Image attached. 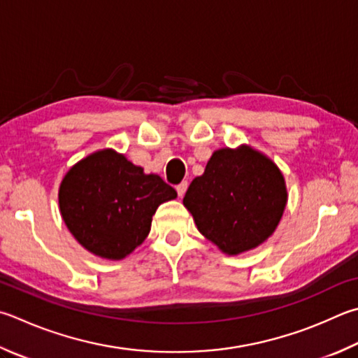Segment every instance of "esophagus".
<instances>
[{
    "label": "esophagus",
    "instance_id": "esophagus-1",
    "mask_svg": "<svg viewBox=\"0 0 358 358\" xmlns=\"http://www.w3.org/2000/svg\"><path fill=\"white\" fill-rule=\"evenodd\" d=\"M186 189H187V181H183V183H180V185L177 186V192H178V197H180V199L185 196Z\"/></svg>",
    "mask_w": 358,
    "mask_h": 358
}]
</instances>
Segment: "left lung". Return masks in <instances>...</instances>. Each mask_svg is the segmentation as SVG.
Here are the masks:
<instances>
[{"instance_id": "1", "label": "left lung", "mask_w": 358, "mask_h": 358, "mask_svg": "<svg viewBox=\"0 0 358 358\" xmlns=\"http://www.w3.org/2000/svg\"><path fill=\"white\" fill-rule=\"evenodd\" d=\"M288 194L274 162L249 145L220 148L192 180L183 205L199 231L224 253L255 249L283 216Z\"/></svg>"}]
</instances>
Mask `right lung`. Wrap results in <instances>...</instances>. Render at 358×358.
I'll return each instance as SVG.
<instances>
[{
  "label": "right lung",
  "instance_id": "add662e5",
  "mask_svg": "<svg viewBox=\"0 0 358 358\" xmlns=\"http://www.w3.org/2000/svg\"><path fill=\"white\" fill-rule=\"evenodd\" d=\"M177 197L158 175L144 173L111 148L95 152L70 169L59 187V210L84 249L123 259L144 243L157 208Z\"/></svg>",
  "mask_w": 358,
  "mask_h": 358
}]
</instances>
